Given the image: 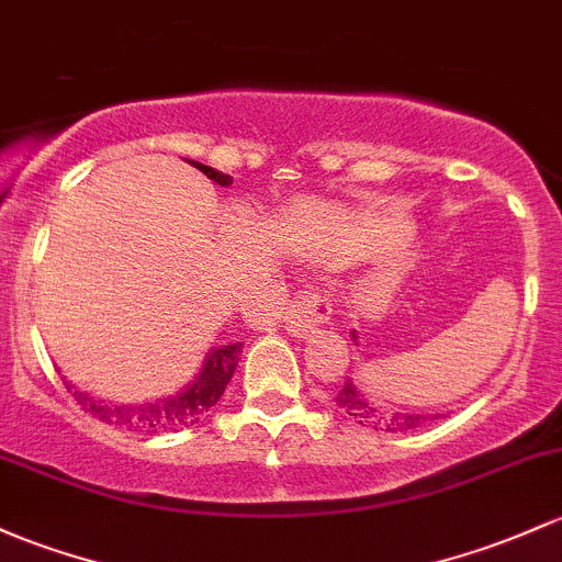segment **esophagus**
Instances as JSON below:
<instances>
[{
    "label": "esophagus",
    "instance_id": "obj_1",
    "mask_svg": "<svg viewBox=\"0 0 562 562\" xmlns=\"http://www.w3.org/2000/svg\"><path fill=\"white\" fill-rule=\"evenodd\" d=\"M330 301L328 295L319 293L317 288H306V291H299V295L288 304L285 312V328L293 333V336L304 338L323 328L330 319Z\"/></svg>",
    "mask_w": 562,
    "mask_h": 562
}]
</instances>
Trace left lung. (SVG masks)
Returning <instances> with one entry per match:
<instances>
[{
  "mask_svg": "<svg viewBox=\"0 0 562 562\" xmlns=\"http://www.w3.org/2000/svg\"><path fill=\"white\" fill-rule=\"evenodd\" d=\"M355 338H357V333H355ZM336 405L347 413V416L355 418L357 424H362V427H371L375 431H408V429L422 427V424L429 422V418H437V416H422V413L381 411L379 405H373L366 394L351 384V379L344 381L341 392L336 394Z\"/></svg>",
  "mask_w": 562,
  "mask_h": 562,
  "instance_id": "left-lung-1",
  "label": "left lung"
}]
</instances>
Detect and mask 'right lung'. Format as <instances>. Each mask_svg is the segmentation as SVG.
I'll use <instances>...</instances> for the list:
<instances>
[{
  "mask_svg": "<svg viewBox=\"0 0 562 562\" xmlns=\"http://www.w3.org/2000/svg\"><path fill=\"white\" fill-rule=\"evenodd\" d=\"M189 165H194L196 170L205 172V176L211 178L213 183H218V187H229L232 183V176H224V172L207 168V165L202 162H189ZM239 349H243V344H229V347L211 349V355L205 357V366H202L200 375H196L189 386H183L181 392L170 394V397L165 400H154V403L109 405L103 403V400L90 397L88 392H79L74 384H66V390L74 392V400H77L85 411H90L92 416L101 418V422H106L116 429L138 431V435L178 431L200 422V418L205 416L215 403H218L221 394L226 390V384L232 381L234 368H237Z\"/></svg>",
  "mask_w": 562,
  "mask_h": 562,
  "instance_id": "obj_1",
  "label": "right lung"
}]
</instances>
